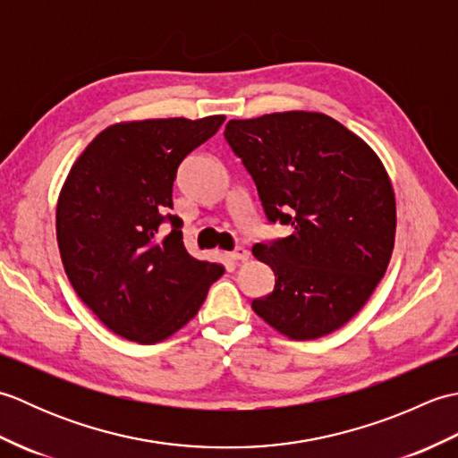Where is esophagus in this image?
<instances>
[{
    "instance_id": "esophagus-1",
    "label": "esophagus",
    "mask_w": 458,
    "mask_h": 458,
    "mask_svg": "<svg viewBox=\"0 0 458 458\" xmlns=\"http://www.w3.org/2000/svg\"><path fill=\"white\" fill-rule=\"evenodd\" d=\"M228 258L232 261H236V264H242V261H246L250 258V251L246 248H236L234 251H230Z\"/></svg>"
}]
</instances>
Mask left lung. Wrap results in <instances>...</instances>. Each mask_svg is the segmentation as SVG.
<instances>
[{"label":"left lung","instance_id":"left-lung-1","mask_svg":"<svg viewBox=\"0 0 458 458\" xmlns=\"http://www.w3.org/2000/svg\"><path fill=\"white\" fill-rule=\"evenodd\" d=\"M224 138L254 179L269 222L291 234L251 248L276 274L258 317L291 340L344 327L374 293L395 242V194L382 159L320 112L230 120Z\"/></svg>","mask_w":458,"mask_h":458}]
</instances>
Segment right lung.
Here are the masks:
<instances>
[{
  "instance_id": "obj_1",
  "label": "right lung",
  "mask_w": 458,
  "mask_h": 458,
  "mask_svg": "<svg viewBox=\"0 0 458 458\" xmlns=\"http://www.w3.org/2000/svg\"><path fill=\"white\" fill-rule=\"evenodd\" d=\"M226 115L120 122L74 161L56 202V242L68 281L108 327L140 344L173 336L199 313L222 264L192 258L169 214L187 155ZM169 219L174 228L160 234Z\"/></svg>"
}]
</instances>
